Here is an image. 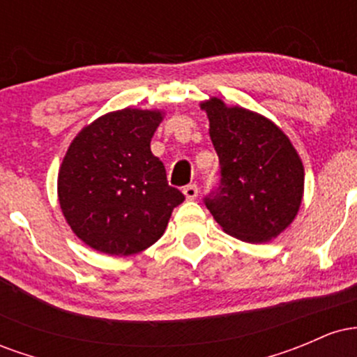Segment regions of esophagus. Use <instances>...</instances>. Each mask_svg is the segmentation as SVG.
Masks as SVG:
<instances>
[{
    "mask_svg": "<svg viewBox=\"0 0 357 357\" xmlns=\"http://www.w3.org/2000/svg\"><path fill=\"white\" fill-rule=\"evenodd\" d=\"M183 192L184 196H186V199L192 202V199L198 198V186H196V184H188V186L183 188Z\"/></svg>",
    "mask_w": 357,
    "mask_h": 357,
    "instance_id": "1",
    "label": "esophagus"
}]
</instances>
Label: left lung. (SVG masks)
<instances>
[{
  "label": "left lung",
  "mask_w": 357,
  "mask_h": 357,
  "mask_svg": "<svg viewBox=\"0 0 357 357\" xmlns=\"http://www.w3.org/2000/svg\"><path fill=\"white\" fill-rule=\"evenodd\" d=\"M220 159V184L204 198L216 223L248 243L280 235L304 195V166L292 142L267 117L223 100L203 102Z\"/></svg>",
  "instance_id": "left-lung-1"
}]
</instances>
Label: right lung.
I'll use <instances>...</instances> for the list:
<instances>
[{
    "mask_svg": "<svg viewBox=\"0 0 357 357\" xmlns=\"http://www.w3.org/2000/svg\"><path fill=\"white\" fill-rule=\"evenodd\" d=\"M161 121L159 110L127 107L99 117L72 141L59 171V202L90 248L117 257L142 252L184 202L151 153Z\"/></svg>",
    "mask_w": 357,
    "mask_h": 357,
    "instance_id": "add662e5",
    "label": "right lung"
}]
</instances>
